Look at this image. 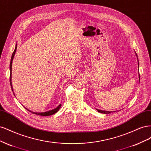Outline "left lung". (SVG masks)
I'll return each mask as SVG.
<instances>
[{"instance_id":"obj_1","label":"left lung","mask_w":151,"mask_h":151,"mask_svg":"<svg viewBox=\"0 0 151 151\" xmlns=\"http://www.w3.org/2000/svg\"><path fill=\"white\" fill-rule=\"evenodd\" d=\"M135 55H136V56L137 57V53H136V52H135ZM137 61H138V68H139V60H138V58H137ZM139 82L140 83V74H139ZM96 110L98 111V112H99V113H104V114H108V113H110L111 112H114V111H104V110H101V109H96Z\"/></svg>"}]
</instances>
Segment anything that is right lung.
Returning a JSON list of instances; mask_svg holds the SVG:
<instances>
[{"label": "right lung", "mask_w": 151, "mask_h": 151, "mask_svg": "<svg viewBox=\"0 0 151 151\" xmlns=\"http://www.w3.org/2000/svg\"><path fill=\"white\" fill-rule=\"evenodd\" d=\"M17 43L16 44V47H15V49H14V52L12 53V57H11V62H10V84H11V89H12V91H13V88H12V60L14 59V55H15V53H16V50H17ZM14 94V93L13 92ZM15 96V95H14ZM62 106V104H60L58 105V106L57 107H56L55 108H54L53 109H51V110H49V111H45V112H33L31 110H29V109H27L26 108H25V109H26L27 110L29 111V112H31V113L33 114H35V115H40V116H50V115H53V114H55V113H57L58 110Z\"/></svg>", "instance_id": "right-lung-1"}]
</instances>
